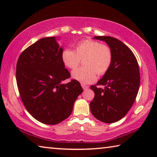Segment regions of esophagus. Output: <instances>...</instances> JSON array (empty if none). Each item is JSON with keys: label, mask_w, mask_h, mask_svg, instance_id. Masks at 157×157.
<instances>
[{"label": "esophagus", "mask_w": 157, "mask_h": 157, "mask_svg": "<svg viewBox=\"0 0 157 157\" xmlns=\"http://www.w3.org/2000/svg\"><path fill=\"white\" fill-rule=\"evenodd\" d=\"M81 85H82V88H83L84 90H86L87 89H89V86H87V85H86V84H81Z\"/></svg>", "instance_id": "obj_1"}]
</instances>
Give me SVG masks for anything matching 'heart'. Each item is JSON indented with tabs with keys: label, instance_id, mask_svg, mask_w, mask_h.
<instances>
[{
	"label": "heart",
	"instance_id": "b5f03b06",
	"mask_svg": "<svg viewBox=\"0 0 157 157\" xmlns=\"http://www.w3.org/2000/svg\"><path fill=\"white\" fill-rule=\"evenodd\" d=\"M84 59V67L76 69L72 77L84 84H89L96 79V74L102 75L107 72L113 59L111 48L93 39H84L75 46V51L63 50L62 60L66 67L75 69Z\"/></svg>",
	"mask_w": 157,
	"mask_h": 157
}]
</instances>
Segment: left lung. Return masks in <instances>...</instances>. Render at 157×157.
I'll use <instances>...</instances> for the list:
<instances>
[{"label": "left lung", "instance_id": "left-lung-1", "mask_svg": "<svg viewBox=\"0 0 157 157\" xmlns=\"http://www.w3.org/2000/svg\"><path fill=\"white\" fill-rule=\"evenodd\" d=\"M111 48L113 59L110 68L97 84L91 89L95 96L90 102L91 113L106 123L118 121L134 104L140 86V72L137 59L126 45L111 36H97ZM105 86V89L98 86Z\"/></svg>", "mask_w": 157, "mask_h": 157}]
</instances>
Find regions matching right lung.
I'll use <instances>...</instances> for the list:
<instances>
[{"label": "right lung", "instance_id": "obj_1", "mask_svg": "<svg viewBox=\"0 0 157 157\" xmlns=\"http://www.w3.org/2000/svg\"><path fill=\"white\" fill-rule=\"evenodd\" d=\"M62 52L55 37H46L23 50L17 63L16 79L21 100L32 116L46 124L67 118L83 92L76 79L61 83L71 78L62 62Z\"/></svg>", "mask_w": 157, "mask_h": 157}]
</instances>
